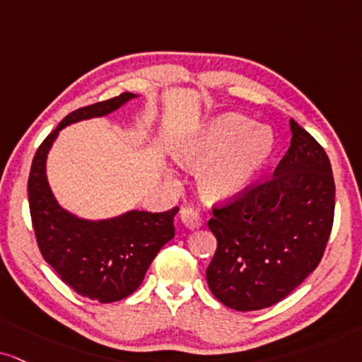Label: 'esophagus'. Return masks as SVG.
Listing matches in <instances>:
<instances>
[{
  "mask_svg": "<svg viewBox=\"0 0 362 362\" xmlns=\"http://www.w3.org/2000/svg\"><path fill=\"white\" fill-rule=\"evenodd\" d=\"M180 216H181V221L185 223V225L188 226V228H191V230L199 228V226L203 225L202 216H199V213L194 211L193 208H182L181 213H180Z\"/></svg>",
  "mask_w": 362,
  "mask_h": 362,
  "instance_id": "obj_1",
  "label": "esophagus"
}]
</instances>
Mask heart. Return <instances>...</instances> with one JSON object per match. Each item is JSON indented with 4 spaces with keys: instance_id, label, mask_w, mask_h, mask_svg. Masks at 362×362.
I'll return each mask as SVG.
<instances>
[{
    "instance_id": "b5f03b06",
    "label": "heart",
    "mask_w": 362,
    "mask_h": 362,
    "mask_svg": "<svg viewBox=\"0 0 362 362\" xmlns=\"http://www.w3.org/2000/svg\"><path fill=\"white\" fill-rule=\"evenodd\" d=\"M274 137L265 127H252L242 115L213 120L194 139L176 142L173 156L181 166L199 169L198 186L206 202H228L248 188L265 166Z\"/></svg>"
}]
</instances>
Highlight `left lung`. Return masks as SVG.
<instances>
[{
    "label": "left lung",
    "mask_w": 362,
    "mask_h": 362,
    "mask_svg": "<svg viewBox=\"0 0 362 362\" xmlns=\"http://www.w3.org/2000/svg\"><path fill=\"white\" fill-rule=\"evenodd\" d=\"M290 131L274 176L213 208L208 221L218 242L208 287L230 309L260 310L287 297L317 269L331 235V160L293 119Z\"/></svg>",
    "instance_id": "8db88e82"
}]
</instances>
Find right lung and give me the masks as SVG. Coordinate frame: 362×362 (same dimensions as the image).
<instances>
[{"label": "right lung", "instance_id": "add662e5", "mask_svg": "<svg viewBox=\"0 0 362 362\" xmlns=\"http://www.w3.org/2000/svg\"><path fill=\"white\" fill-rule=\"evenodd\" d=\"M134 97L124 92L66 115L38 147L28 177L31 223L45 262L78 296L100 304L122 300L139 288L151 262L174 236L180 208L163 213L132 209L110 220H83L57 203L47 180V154L65 126L114 112Z\"/></svg>", "mask_w": 362, "mask_h": 362}]
</instances>
